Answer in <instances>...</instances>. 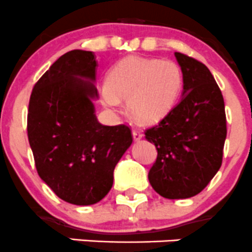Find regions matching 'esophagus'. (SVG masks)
<instances>
[{
  "label": "esophagus",
  "instance_id": "esophagus-1",
  "mask_svg": "<svg viewBox=\"0 0 252 252\" xmlns=\"http://www.w3.org/2000/svg\"><path fill=\"white\" fill-rule=\"evenodd\" d=\"M142 133L140 130H133V138H134V140L135 141H139L140 140V139H142Z\"/></svg>",
  "mask_w": 252,
  "mask_h": 252
}]
</instances>
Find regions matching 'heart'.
<instances>
[{"label":"heart","instance_id":"obj_1","mask_svg":"<svg viewBox=\"0 0 252 252\" xmlns=\"http://www.w3.org/2000/svg\"><path fill=\"white\" fill-rule=\"evenodd\" d=\"M183 84L182 68L173 61L131 56L111 70L101 86L100 97L108 110H118L121 100H126L134 118L154 123L173 110Z\"/></svg>","mask_w":252,"mask_h":252}]
</instances>
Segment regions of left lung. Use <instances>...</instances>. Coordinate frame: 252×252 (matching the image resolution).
<instances>
[{"label":"left lung","instance_id":"1","mask_svg":"<svg viewBox=\"0 0 252 252\" xmlns=\"http://www.w3.org/2000/svg\"><path fill=\"white\" fill-rule=\"evenodd\" d=\"M184 85L179 103L157 126L145 130L157 158L149 172L155 191L166 199H188L207 187L220 168L225 136L224 100L210 69L175 52Z\"/></svg>","mask_w":252,"mask_h":252}]
</instances>
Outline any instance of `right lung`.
<instances>
[{
	"instance_id": "right-lung-1",
	"label": "right lung",
	"mask_w": 252,
	"mask_h": 252,
	"mask_svg": "<svg viewBox=\"0 0 252 252\" xmlns=\"http://www.w3.org/2000/svg\"><path fill=\"white\" fill-rule=\"evenodd\" d=\"M96 65L91 51L61 56L35 84L28 110L37 174L60 199L79 206L108 194L114 167L133 142L128 126H102L96 118Z\"/></svg>"
}]
</instances>
